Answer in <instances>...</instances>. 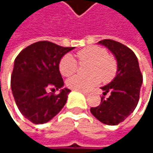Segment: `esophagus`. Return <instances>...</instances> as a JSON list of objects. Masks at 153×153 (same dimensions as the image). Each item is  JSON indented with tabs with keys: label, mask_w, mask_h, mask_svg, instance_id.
<instances>
[{
	"label": "esophagus",
	"mask_w": 153,
	"mask_h": 153,
	"mask_svg": "<svg viewBox=\"0 0 153 153\" xmlns=\"http://www.w3.org/2000/svg\"><path fill=\"white\" fill-rule=\"evenodd\" d=\"M82 94H84L86 97H88V96L89 95V93H88V92H86V91H82Z\"/></svg>",
	"instance_id": "obj_1"
}]
</instances>
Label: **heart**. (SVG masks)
I'll return each mask as SVG.
<instances>
[{"mask_svg": "<svg viewBox=\"0 0 153 153\" xmlns=\"http://www.w3.org/2000/svg\"><path fill=\"white\" fill-rule=\"evenodd\" d=\"M79 63L89 62L87 76L75 75L67 79V87L77 91H88L97 84L101 79L104 82L111 81L117 74L118 63L116 58L108 55L104 48L98 46L87 47L76 54ZM78 64L71 54L65 55L59 62V70L62 75L70 76L77 70Z\"/></svg>", "mask_w": 153, "mask_h": 153, "instance_id": "obj_1", "label": "heart"}]
</instances>
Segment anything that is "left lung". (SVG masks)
<instances>
[{
  "label": "left lung",
  "mask_w": 153,
  "mask_h": 153,
  "mask_svg": "<svg viewBox=\"0 0 153 153\" xmlns=\"http://www.w3.org/2000/svg\"><path fill=\"white\" fill-rule=\"evenodd\" d=\"M114 55L118 63L115 78L101 88L103 95L98 106L91 107V113L102 123L114 126L124 121L136 109L143 83L139 64L135 53L127 46L113 40L105 39L98 42Z\"/></svg>",
  "instance_id": "1"
}]
</instances>
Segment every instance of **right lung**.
<instances>
[{"instance_id": "1", "label": "right lung", "mask_w": 153, "mask_h": 153, "mask_svg": "<svg viewBox=\"0 0 153 153\" xmlns=\"http://www.w3.org/2000/svg\"><path fill=\"white\" fill-rule=\"evenodd\" d=\"M74 48L42 41L26 47L16 57L11 90L18 110L31 122L46 123L65 106L71 90L63 88L59 62Z\"/></svg>"}]
</instances>
